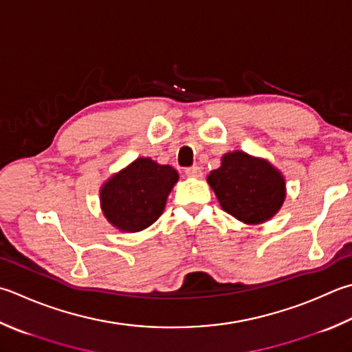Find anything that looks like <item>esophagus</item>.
<instances>
[{"label":"esophagus","mask_w":352,"mask_h":352,"mask_svg":"<svg viewBox=\"0 0 352 352\" xmlns=\"http://www.w3.org/2000/svg\"><path fill=\"white\" fill-rule=\"evenodd\" d=\"M185 175L188 177H202V168L197 167V165H193V167H188L185 168Z\"/></svg>","instance_id":"obj_1"}]
</instances>
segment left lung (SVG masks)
Here are the masks:
<instances>
[{"instance_id": "left-lung-1", "label": "left lung", "mask_w": 352, "mask_h": 352, "mask_svg": "<svg viewBox=\"0 0 352 352\" xmlns=\"http://www.w3.org/2000/svg\"><path fill=\"white\" fill-rule=\"evenodd\" d=\"M228 214L245 223H261L273 217L285 199V181L273 165L233 151L207 177Z\"/></svg>"}]
</instances>
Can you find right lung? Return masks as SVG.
<instances>
[{
    "instance_id": "add662e5",
    "label": "right lung",
    "mask_w": 352,
    "mask_h": 352,
    "mask_svg": "<svg viewBox=\"0 0 352 352\" xmlns=\"http://www.w3.org/2000/svg\"><path fill=\"white\" fill-rule=\"evenodd\" d=\"M177 177L170 165H159L150 157L136 159L102 187L104 216L121 231L136 233L150 227L162 214Z\"/></svg>"
}]
</instances>
